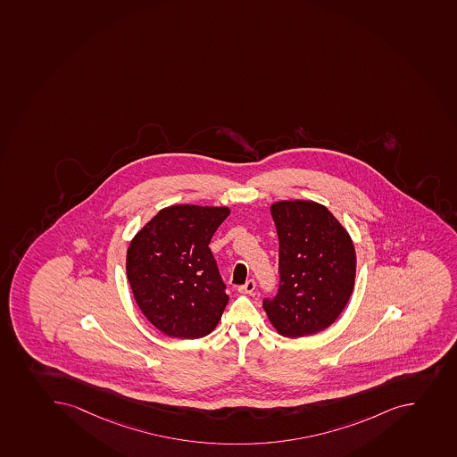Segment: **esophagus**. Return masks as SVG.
<instances>
[{
    "label": "esophagus",
    "mask_w": 457,
    "mask_h": 457,
    "mask_svg": "<svg viewBox=\"0 0 457 457\" xmlns=\"http://www.w3.org/2000/svg\"><path fill=\"white\" fill-rule=\"evenodd\" d=\"M255 290V282L253 280H247L245 285L239 286L240 294H252Z\"/></svg>",
    "instance_id": "obj_1"
}]
</instances>
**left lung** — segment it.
<instances>
[{
    "label": "left lung",
    "mask_w": 457,
    "mask_h": 457,
    "mask_svg": "<svg viewBox=\"0 0 457 457\" xmlns=\"http://www.w3.org/2000/svg\"><path fill=\"white\" fill-rule=\"evenodd\" d=\"M278 236V294L262 303L280 335H314L337 320L355 280V249L326 206L312 201L271 205Z\"/></svg>",
    "instance_id": "left-lung-1"
}]
</instances>
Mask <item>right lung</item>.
I'll return each mask as SVG.
<instances>
[{
	"instance_id": "1",
	"label": "right lung",
	"mask_w": 457,
	"mask_h": 457,
	"mask_svg": "<svg viewBox=\"0 0 457 457\" xmlns=\"http://www.w3.org/2000/svg\"><path fill=\"white\" fill-rule=\"evenodd\" d=\"M228 213L226 206H168L129 244L127 276L137 305L168 337H206L221 319L228 295L210 242Z\"/></svg>"
}]
</instances>
